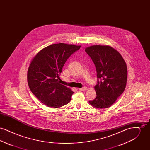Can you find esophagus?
<instances>
[{"label": "esophagus", "mask_w": 150, "mask_h": 150, "mask_svg": "<svg viewBox=\"0 0 150 150\" xmlns=\"http://www.w3.org/2000/svg\"><path fill=\"white\" fill-rule=\"evenodd\" d=\"M79 90L81 91H86L87 90V87L86 86H84L81 88H79Z\"/></svg>", "instance_id": "34e87169"}]
</instances>
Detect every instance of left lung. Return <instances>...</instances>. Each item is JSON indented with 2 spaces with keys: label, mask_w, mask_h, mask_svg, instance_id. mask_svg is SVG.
<instances>
[{
  "label": "left lung",
  "mask_w": 150,
  "mask_h": 150,
  "mask_svg": "<svg viewBox=\"0 0 150 150\" xmlns=\"http://www.w3.org/2000/svg\"><path fill=\"white\" fill-rule=\"evenodd\" d=\"M86 53L96 66L97 84L94 86L96 97L89 103L94 107H110L124 92L127 81V67L121 54L113 48L93 45Z\"/></svg>",
  "instance_id": "left-lung-1"
}]
</instances>
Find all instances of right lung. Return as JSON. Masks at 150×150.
I'll list each match as a JSON object with an SVG mask.
<instances>
[{
    "label": "right lung",
    "instance_id": "right-lung-1",
    "mask_svg": "<svg viewBox=\"0 0 150 150\" xmlns=\"http://www.w3.org/2000/svg\"><path fill=\"white\" fill-rule=\"evenodd\" d=\"M80 46L54 44L40 50L33 59L28 71L30 89L48 107H61L69 103L74 92L58 83L59 74L67 59Z\"/></svg>",
    "mask_w": 150,
    "mask_h": 150
}]
</instances>
